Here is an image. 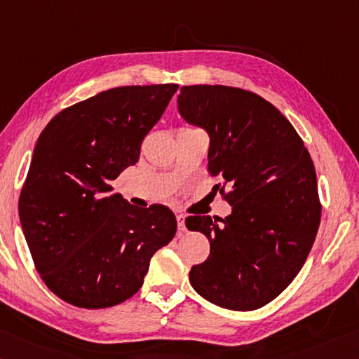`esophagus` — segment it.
Segmentation results:
<instances>
[{"label":"esophagus","instance_id":"esophagus-1","mask_svg":"<svg viewBox=\"0 0 359 359\" xmlns=\"http://www.w3.org/2000/svg\"><path fill=\"white\" fill-rule=\"evenodd\" d=\"M176 222H178V230L186 231V216L184 215H176Z\"/></svg>","mask_w":359,"mask_h":359}]
</instances>
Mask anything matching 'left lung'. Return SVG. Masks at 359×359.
<instances>
[{
	"label": "left lung",
	"instance_id": "left-lung-1",
	"mask_svg": "<svg viewBox=\"0 0 359 359\" xmlns=\"http://www.w3.org/2000/svg\"><path fill=\"white\" fill-rule=\"evenodd\" d=\"M178 110L210 134L208 172L231 205L221 222L186 219L211 246L191 284L221 307L259 309L292 284L316 241L322 203L309 151L271 102L241 88L183 86Z\"/></svg>",
	"mask_w": 359,
	"mask_h": 359
}]
</instances>
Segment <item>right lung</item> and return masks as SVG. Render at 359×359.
<instances>
[{
  "label": "right lung",
  "instance_id": "obj_1",
  "mask_svg": "<svg viewBox=\"0 0 359 359\" xmlns=\"http://www.w3.org/2000/svg\"><path fill=\"white\" fill-rule=\"evenodd\" d=\"M178 85L100 91L61 110L36 143L18 216L34 266L50 290L83 309L123 303L149 260L176 233L163 205L137 208L111 181L140 157Z\"/></svg>",
  "mask_w": 359,
  "mask_h": 359
}]
</instances>
